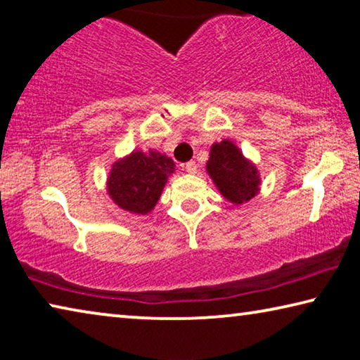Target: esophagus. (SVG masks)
I'll return each mask as SVG.
<instances>
[{
  "mask_svg": "<svg viewBox=\"0 0 360 360\" xmlns=\"http://www.w3.org/2000/svg\"><path fill=\"white\" fill-rule=\"evenodd\" d=\"M184 168H186V172L187 173H197V169H198V167H197V163H195L193 160H191V162H187L186 165H184Z\"/></svg>",
  "mask_w": 360,
  "mask_h": 360,
  "instance_id": "34e87169",
  "label": "esophagus"
}]
</instances>
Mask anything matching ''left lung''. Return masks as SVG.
<instances>
[{
	"label": "left lung",
	"instance_id": "left-lung-1",
	"mask_svg": "<svg viewBox=\"0 0 360 360\" xmlns=\"http://www.w3.org/2000/svg\"><path fill=\"white\" fill-rule=\"evenodd\" d=\"M206 168L219 191L231 203L248 202L257 192V169L246 162L233 143L222 141L212 146Z\"/></svg>",
	"mask_w": 360,
	"mask_h": 360
}]
</instances>
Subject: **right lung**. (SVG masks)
Returning <instances> with one entry per match:
<instances>
[{"label": "right lung", "instance_id": "add662e5", "mask_svg": "<svg viewBox=\"0 0 360 360\" xmlns=\"http://www.w3.org/2000/svg\"><path fill=\"white\" fill-rule=\"evenodd\" d=\"M173 172L174 163L167 155L154 150L149 154L133 152L112 167L108 191L122 210L146 214L158 202L168 174Z\"/></svg>", "mask_w": 360, "mask_h": 360}]
</instances>
